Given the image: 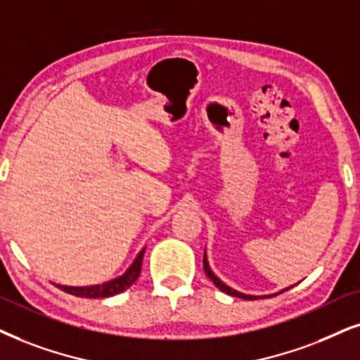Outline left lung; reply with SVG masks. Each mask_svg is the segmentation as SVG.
<instances>
[{
	"label": "left lung",
	"mask_w": 360,
	"mask_h": 360,
	"mask_svg": "<svg viewBox=\"0 0 360 360\" xmlns=\"http://www.w3.org/2000/svg\"><path fill=\"white\" fill-rule=\"evenodd\" d=\"M202 264H204V272H206V276L214 282V285H216L217 289L222 290V292H226V294H229V295H234V297L248 299V301H252V299H264V297H266V295H249V294H243V292H239V290H236V289H233V288H229V285H227V284H224V282H222V281L219 279V277H217V276L214 274V272L211 271V267H209L206 251H204V261H202ZM290 288H292V285H290ZM290 288H288V289H290ZM288 289H282L281 292H284V290H288ZM281 292H279V294H281ZM272 295H276V294H272Z\"/></svg>",
	"instance_id": "obj_1"
}]
</instances>
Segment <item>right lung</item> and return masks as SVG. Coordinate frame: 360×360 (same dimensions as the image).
<instances>
[{"label": "right lung", "mask_w": 360, "mask_h": 360, "mask_svg": "<svg viewBox=\"0 0 360 360\" xmlns=\"http://www.w3.org/2000/svg\"><path fill=\"white\" fill-rule=\"evenodd\" d=\"M144 251H146V248L141 249L139 254L136 256L133 264L127 267L124 274L116 277V279H111L96 285H84V288H72V285H61V284H56V288L65 290V292L71 295H76V297H88V299L111 297V295H116L122 292V290H126L127 288H131V285L138 281V277L141 274V266H143Z\"/></svg>", "instance_id": "add662e5"}]
</instances>
